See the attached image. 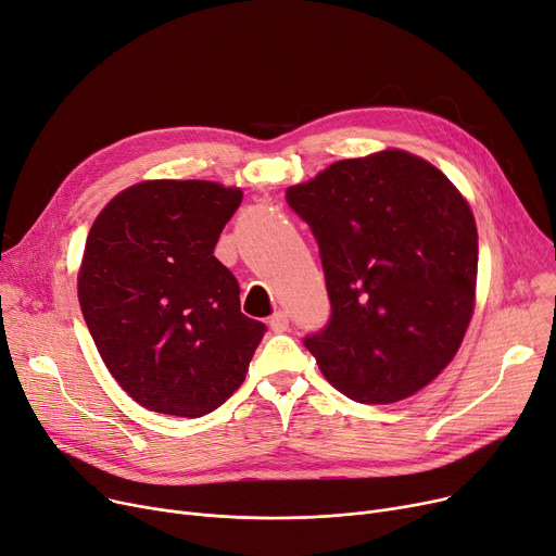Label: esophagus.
<instances>
[{"instance_id":"esophagus-1","label":"esophagus","mask_w":556,"mask_h":556,"mask_svg":"<svg viewBox=\"0 0 556 556\" xmlns=\"http://www.w3.org/2000/svg\"><path fill=\"white\" fill-rule=\"evenodd\" d=\"M270 329H273L275 333H281V331L288 329V316H286L283 311H277L275 316L270 318Z\"/></svg>"}]
</instances>
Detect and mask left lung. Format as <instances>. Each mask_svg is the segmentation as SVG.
Returning <instances> with one entry per match:
<instances>
[{"label": "left lung", "mask_w": 556, "mask_h": 556, "mask_svg": "<svg viewBox=\"0 0 556 556\" xmlns=\"http://www.w3.org/2000/svg\"><path fill=\"white\" fill-rule=\"evenodd\" d=\"M318 240L331 320L304 345L325 379L361 404L422 391L456 356L472 320L477 225L429 161L381 150L288 186Z\"/></svg>", "instance_id": "obj_1"}]
</instances>
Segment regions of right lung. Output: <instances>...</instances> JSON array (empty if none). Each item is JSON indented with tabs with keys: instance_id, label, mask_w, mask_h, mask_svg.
Instances as JSON below:
<instances>
[{
	"instance_id": "add662e5",
	"label": "right lung",
	"mask_w": 556,
	"mask_h": 556,
	"mask_svg": "<svg viewBox=\"0 0 556 556\" xmlns=\"http://www.w3.org/2000/svg\"><path fill=\"white\" fill-rule=\"evenodd\" d=\"M243 190L148 179L94 218L77 275L84 320L123 391L150 412L200 418L245 381L265 325L240 313L213 256Z\"/></svg>"
}]
</instances>
